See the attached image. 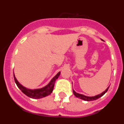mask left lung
Returning <instances> with one entry per match:
<instances>
[{
    "instance_id": "obj_1",
    "label": "left lung",
    "mask_w": 124,
    "mask_h": 124,
    "mask_svg": "<svg viewBox=\"0 0 124 124\" xmlns=\"http://www.w3.org/2000/svg\"><path fill=\"white\" fill-rule=\"evenodd\" d=\"M109 87H107V88L104 91L102 92V93L101 94H98V95H97V96H93V97H89V96H84V95L81 94H79V93H76L74 90H73V94H74V96H75L76 97H78V98H79V99H83V100L86 101H91L96 100V99H99V97H101V96H102L107 91V90H108Z\"/></svg>"
}]
</instances>
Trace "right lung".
<instances>
[{
	"instance_id": "add662e5",
	"label": "right lung",
	"mask_w": 124,
	"mask_h": 124,
	"mask_svg": "<svg viewBox=\"0 0 124 124\" xmlns=\"http://www.w3.org/2000/svg\"><path fill=\"white\" fill-rule=\"evenodd\" d=\"M60 74V72H59L51 80V81L48 83V84H47L46 86H45L44 87H42L41 89H30L26 88L25 87L23 86L21 84H20L19 82L17 81L16 78H15V75H14V80H15V82L16 83V84H17V86H18V88L22 91V92L23 94H25L26 96L30 97V98H33V99H40V98H42V97L48 96V95H50L52 93L53 90V88H54L55 81L58 78Z\"/></svg>"
}]
</instances>
